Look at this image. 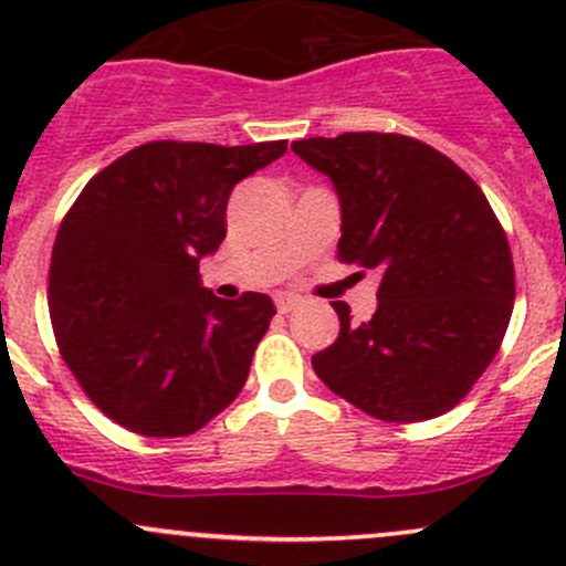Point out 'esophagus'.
<instances>
[{"mask_svg": "<svg viewBox=\"0 0 566 566\" xmlns=\"http://www.w3.org/2000/svg\"><path fill=\"white\" fill-rule=\"evenodd\" d=\"M273 304H276V310L282 312V315H287V312H293L295 306L301 304V298L295 293H276L273 295Z\"/></svg>", "mask_w": 566, "mask_h": 566, "instance_id": "esophagus-1", "label": "esophagus"}]
</instances>
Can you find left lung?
Here are the masks:
<instances>
[{
	"label": "left lung",
	"mask_w": 566,
	"mask_h": 566,
	"mask_svg": "<svg viewBox=\"0 0 566 566\" xmlns=\"http://www.w3.org/2000/svg\"><path fill=\"white\" fill-rule=\"evenodd\" d=\"M339 193V260L380 273L378 310L312 356L317 378L380 421H424L473 389L504 342L515 265L482 188L402 134L293 142Z\"/></svg>",
	"instance_id": "obj_1"
}]
</instances>
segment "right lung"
I'll use <instances>...</instances> for the list:
<instances>
[{
  "label": "right lung",
  "instance_id": "right-lung-1",
  "mask_svg": "<svg viewBox=\"0 0 566 566\" xmlns=\"http://www.w3.org/2000/svg\"><path fill=\"white\" fill-rule=\"evenodd\" d=\"M287 142H147L101 169L62 219L49 268L56 347L101 413L147 438L191 436L238 397L276 315L262 293L216 298L199 260L227 202Z\"/></svg>",
  "mask_w": 566,
  "mask_h": 566
}]
</instances>
